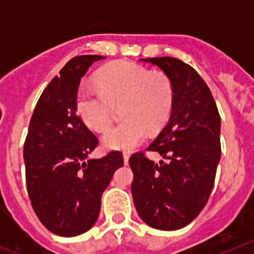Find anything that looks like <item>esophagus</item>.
<instances>
[{"label":"esophagus","mask_w":254,"mask_h":254,"mask_svg":"<svg viewBox=\"0 0 254 254\" xmlns=\"http://www.w3.org/2000/svg\"><path fill=\"white\" fill-rule=\"evenodd\" d=\"M124 163H125V165H127V163H129V155L127 154V153H124Z\"/></svg>","instance_id":"1"}]
</instances>
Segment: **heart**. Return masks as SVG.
I'll use <instances>...</instances> for the list:
<instances>
[{"mask_svg":"<svg viewBox=\"0 0 254 254\" xmlns=\"http://www.w3.org/2000/svg\"><path fill=\"white\" fill-rule=\"evenodd\" d=\"M100 89L80 85L75 108L81 121L95 131L105 130L112 120V104L121 105L123 123L104 134L109 149L131 150L147 134V127L158 129L166 123L173 108V85L162 72H150L142 65L120 61L97 73Z\"/></svg>","mask_w":254,"mask_h":254,"instance_id":"1","label":"heart"}]
</instances>
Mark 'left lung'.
<instances>
[{
  "instance_id": "8db88e82",
  "label": "left lung",
  "mask_w": 254,
  "mask_h": 254,
  "mask_svg": "<svg viewBox=\"0 0 254 254\" xmlns=\"http://www.w3.org/2000/svg\"><path fill=\"white\" fill-rule=\"evenodd\" d=\"M158 67L173 85L169 123L147 147L166 162L135 153L131 195L139 217L161 231L190 224L207 204L220 162V116L199 73L170 57L142 59Z\"/></svg>"
}]
</instances>
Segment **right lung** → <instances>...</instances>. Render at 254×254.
<instances>
[{
  "instance_id": "right-lung-1",
  "label": "right lung",
  "mask_w": 254,
  "mask_h": 254,
  "mask_svg": "<svg viewBox=\"0 0 254 254\" xmlns=\"http://www.w3.org/2000/svg\"><path fill=\"white\" fill-rule=\"evenodd\" d=\"M100 55L71 59L46 87L30 121L23 147L26 185L38 219L58 236L73 237L95 224L101 195L124 165L123 154L88 158L99 139L75 108L81 77Z\"/></svg>"
}]
</instances>
